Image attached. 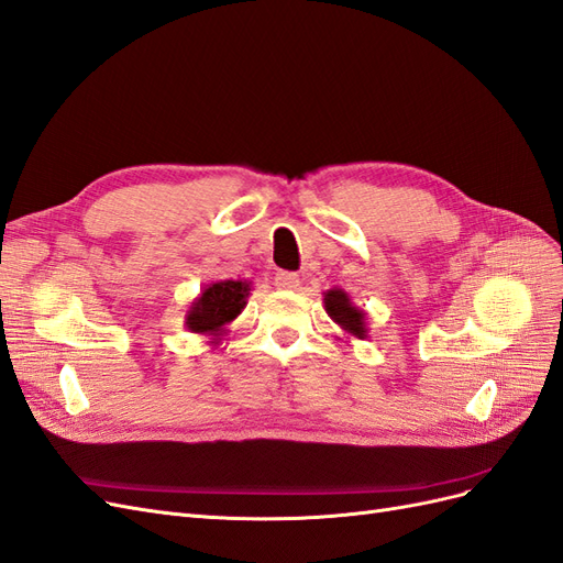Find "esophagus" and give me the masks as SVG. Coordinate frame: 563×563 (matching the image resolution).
Listing matches in <instances>:
<instances>
[{
    "mask_svg": "<svg viewBox=\"0 0 563 563\" xmlns=\"http://www.w3.org/2000/svg\"><path fill=\"white\" fill-rule=\"evenodd\" d=\"M275 286L282 288V291H294V288L300 286V277L296 275V272H277Z\"/></svg>",
    "mask_w": 563,
    "mask_h": 563,
    "instance_id": "esophagus-1",
    "label": "esophagus"
}]
</instances>
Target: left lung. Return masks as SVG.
Here are the masks:
<instances>
[{"mask_svg":"<svg viewBox=\"0 0 563 563\" xmlns=\"http://www.w3.org/2000/svg\"><path fill=\"white\" fill-rule=\"evenodd\" d=\"M323 310H327V314L338 323L340 329H343L345 335L360 338V340L368 338L366 312L356 308L343 288L333 286L327 294H323Z\"/></svg>","mask_w":563,"mask_h":563,"instance_id":"left-lung-1","label":"left lung"}]
</instances>
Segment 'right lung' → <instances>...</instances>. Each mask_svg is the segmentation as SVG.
Here are the masks:
<instances>
[{
    "label": "right lung",
    "instance_id": "add662e5",
    "mask_svg": "<svg viewBox=\"0 0 563 563\" xmlns=\"http://www.w3.org/2000/svg\"><path fill=\"white\" fill-rule=\"evenodd\" d=\"M251 282L223 279L203 286V291L190 302L185 314V329L190 333L209 335V345H218L232 323L246 308Z\"/></svg>",
    "mask_w": 563,
    "mask_h": 563
}]
</instances>
